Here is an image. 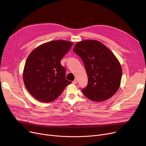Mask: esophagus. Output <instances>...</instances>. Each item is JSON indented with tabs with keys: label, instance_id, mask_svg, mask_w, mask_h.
Listing matches in <instances>:
<instances>
[{
	"label": "esophagus",
	"instance_id": "1",
	"mask_svg": "<svg viewBox=\"0 0 146 146\" xmlns=\"http://www.w3.org/2000/svg\"><path fill=\"white\" fill-rule=\"evenodd\" d=\"M72 83H73L74 84H76L77 83V81H76V80L75 79V80H74L73 82H72Z\"/></svg>",
	"mask_w": 146,
	"mask_h": 146
}]
</instances>
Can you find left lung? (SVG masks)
I'll list each match as a JSON object with an SVG mask.
<instances>
[{"mask_svg":"<svg viewBox=\"0 0 146 146\" xmlns=\"http://www.w3.org/2000/svg\"><path fill=\"white\" fill-rule=\"evenodd\" d=\"M82 59L86 71L88 84L82 89L84 95L95 102L104 101L119 89L122 76L121 65L104 44L97 40L78 42L73 49Z\"/></svg>","mask_w":146,"mask_h":146,"instance_id":"1","label":"left lung"}]
</instances>
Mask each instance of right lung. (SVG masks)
Listing matches in <instances>:
<instances>
[{
    "label": "right lung",
    "mask_w": 146,
    "mask_h": 146,
    "mask_svg": "<svg viewBox=\"0 0 146 146\" xmlns=\"http://www.w3.org/2000/svg\"><path fill=\"white\" fill-rule=\"evenodd\" d=\"M72 45L65 40L51 41L40 45L28 56L23 81L29 93L38 101H53L72 83L65 79L66 70L60 61Z\"/></svg>",
    "instance_id": "1"
}]
</instances>
